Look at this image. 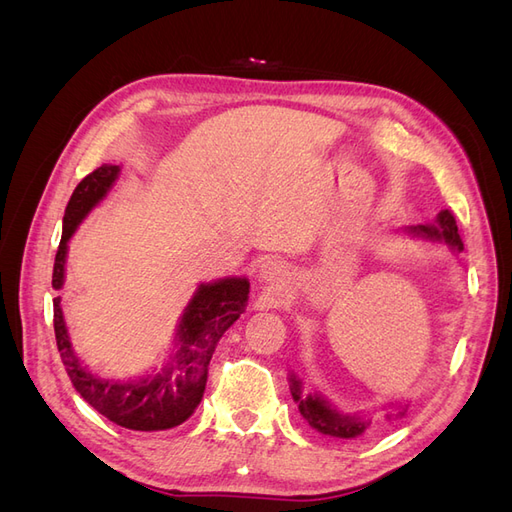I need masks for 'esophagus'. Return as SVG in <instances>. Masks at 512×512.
<instances>
[{"mask_svg":"<svg viewBox=\"0 0 512 512\" xmlns=\"http://www.w3.org/2000/svg\"><path fill=\"white\" fill-rule=\"evenodd\" d=\"M288 269L280 260H265L260 265V280L267 284H282L286 280Z\"/></svg>","mask_w":512,"mask_h":512,"instance_id":"esophagus-1","label":"esophagus"}]
</instances>
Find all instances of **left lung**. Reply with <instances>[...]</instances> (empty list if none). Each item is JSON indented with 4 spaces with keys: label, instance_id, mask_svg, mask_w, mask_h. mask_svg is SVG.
<instances>
[{
    "label": "left lung",
    "instance_id": "1",
    "mask_svg": "<svg viewBox=\"0 0 512 512\" xmlns=\"http://www.w3.org/2000/svg\"><path fill=\"white\" fill-rule=\"evenodd\" d=\"M408 235L412 237H421L427 241H444L451 250L463 252V241L457 232V222L455 215L444 209L438 213L436 224H421V226H410L406 228ZM290 393L292 399L297 401L299 412L303 414L305 421L312 425L316 431L324 433V436H333V438H359L369 429L371 421L363 416H350L337 412L327 399H322L320 395H303L301 389V380L290 376ZM408 406H399L395 414H386L389 418L393 416H404Z\"/></svg>",
    "mask_w": 512,
    "mask_h": 512
}]
</instances>
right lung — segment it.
<instances>
[{
    "instance_id": "1",
    "label": "right lung",
    "mask_w": 512,
    "mask_h": 512,
    "mask_svg": "<svg viewBox=\"0 0 512 512\" xmlns=\"http://www.w3.org/2000/svg\"><path fill=\"white\" fill-rule=\"evenodd\" d=\"M119 166L102 164L76 185L64 213V232L53 267V288L64 286L68 241L100 200L111 192L119 177ZM250 282L247 277L200 284L183 309L175 346L162 371L147 378L117 382L102 380L83 367L76 356L68 327L61 312V299H53V324L61 361L66 365L74 389L87 404L108 421L134 431H162L188 421L205 393L209 361L220 337L237 322L247 305Z\"/></svg>"
}]
</instances>
